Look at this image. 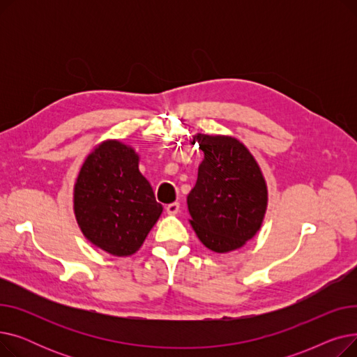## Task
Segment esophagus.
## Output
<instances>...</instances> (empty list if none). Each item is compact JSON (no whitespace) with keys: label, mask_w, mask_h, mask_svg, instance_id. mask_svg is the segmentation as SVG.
<instances>
[{"label":"esophagus","mask_w":357,"mask_h":357,"mask_svg":"<svg viewBox=\"0 0 357 357\" xmlns=\"http://www.w3.org/2000/svg\"><path fill=\"white\" fill-rule=\"evenodd\" d=\"M166 211H167V214H171V215L178 214V211H179V202H172V204L166 205Z\"/></svg>","instance_id":"34e87169"}]
</instances>
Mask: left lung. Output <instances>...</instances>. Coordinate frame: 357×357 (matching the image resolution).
<instances>
[{"mask_svg":"<svg viewBox=\"0 0 357 357\" xmlns=\"http://www.w3.org/2000/svg\"><path fill=\"white\" fill-rule=\"evenodd\" d=\"M204 152L186 202L198 238L217 253L241 248L260 229L268 190L249 150L227 136L198 135Z\"/></svg>","mask_w":357,"mask_h":357,"instance_id":"obj_1","label":"left lung"}]
</instances>
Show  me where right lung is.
Masks as SVG:
<instances>
[{
    "label": "right lung",
    "mask_w": 357,
    "mask_h": 357,
    "mask_svg": "<svg viewBox=\"0 0 357 357\" xmlns=\"http://www.w3.org/2000/svg\"><path fill=\"white\" fill-rule=\"evenodd\" d=\"M73 207L85 237L114 256L139 250L162 213L139 171V156L116 140L104 142L86 158L75 183Z\"/></svg>",
    "instance_id": "1"
}]
</instances>
